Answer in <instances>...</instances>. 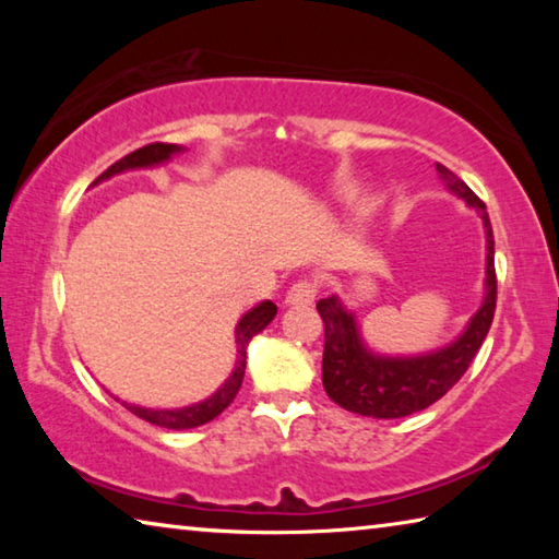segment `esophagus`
I'll use <instances>...</instances> for the list:
<instances>
[{
	"mask_svg": "<svg viewBox=\"0 0 559 559\" xmlns=\"http://www.w3.org/2000/svg\"><path fill=\"white\" fill-rule=\"evenodd\" d=\"M316 283L310 281H298L293 283L290 290L286 293V306L290 308H308L316 302Z\"/></svg>",
	"mask_w": 559,
	"mask_h": 559,
	"instance_id": "1",
	"label": "esophagus"
}]
</instances>
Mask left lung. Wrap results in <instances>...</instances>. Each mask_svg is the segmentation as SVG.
<instances>
[{"mask_svg": "<svg viewBox=\"0 0 559 559\" xmlns=\"http://www.w3.org/2000/svg\"><path fill=\"white\" fill-rule=\"evenodd\" d=\"M437 175L453 197L466 202L468 210L480 216L486 234V278L484 300L466 328L447 345L414 355L377 353L359 330L353 308L340 296H328L318 302V313L325 323L323 349V386L330 400L343 409L372 419H400L421 412L441 400L484 345L493 323L496 310V266H493V229L486 204L471 192L466 182L437 163Z\"/></svg>", "mask_w": 559, "mask_h": 559, "instance_id": "8db88e82", "label": "left lung"}]
</instances>
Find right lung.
Here are the masks:
<instances>
[{
  "mask_svg": "<svg viewBox=\"0 0 559 559\" xmlns=\"http://www.w3.org/2000/svg\"><path fill=\"white\" fill-rule=\"evenodd\" d=\"M185 150L187 147H182V145H167V143L145 145V147L135 150V153H130L122 159H118L116 165H110L106 173H103L91 187L106 182V179L116 177V175L132 173V169H153V167H159V165H167V163H173L175 155H182ZM276 313H278V308L273 306L271 300H261L251 310H246V313L239 318V323H236V328H234V337H236L234 370H231L229 377H226L219 390L206 396V400L187 404V406H177V409H150V406L128 404V402H122V406H128L132 414L140 416V419L150 421V424H155V427L175 429V431L202 427V424L216 419V416H219L226 409V406L234 402V396H236V392H239V386L243 382L246 349H249V343L261 333V330L269 328V323L273 318H276ZM116 400H118V396H116Z\"/></svg>",
  "mask_w": 559,
  "mask_h": 559,
  "instance_id": "obj_1",
  "label": "right lung"
}]
</instances>
